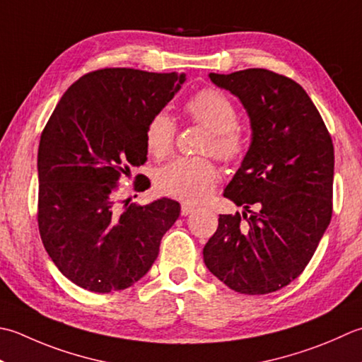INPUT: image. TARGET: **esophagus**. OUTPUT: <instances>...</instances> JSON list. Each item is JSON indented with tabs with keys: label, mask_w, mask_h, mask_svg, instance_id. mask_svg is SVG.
<instances>
[{
	"label": "esophagus",
	"mask_w": 362,
	"mask_h": 362,
	"mask_svg": "<svg viewBox=\"0 0 362 362\" xmlns=\"http://www.w3.org/2000/svg\"><path fill=\"white\" fill-rule=\"evenodd\" d=\"M194 210H196L194 205L187 204V202H183V204H182V216H188L189 214H193Z\"/></svg>",
	"instance_id": "obj_1"
}]
</instances>
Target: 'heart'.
I'll return each mask as SVG.
<instances>
[{"instance_id":"obj_1","label":"heart","mask_w":362,"mask_h":362,"mask_svg":"<svg viewBox=\"0 0 362 362\" xmlns=\"http://www.w3.org/2000/svg\"><path fill=\"white\" fill-rule=\"evenodd\" d=\"M191 119L210 130L204 146L205 153H214L224 161H233L242 155L245 139L237 129V110L223 92L202 89L185 103ZM175 138V122L166 111L153 115L146 127V146L153 157L163 158L171 152ZM218 171L207 158H175L157 173V187L171 197L199 202L214 189Z\"/></svg>"}]
</instances>
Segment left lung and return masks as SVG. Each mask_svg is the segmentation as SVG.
<instances>
[{
	"label": "left lung",
	"mask_w": 362,
	"mask_h": 362,
	"mask_svg": "<svg viewBox=\"0 0 362 362\" xmlns=\"http://www.w3.org/2000/svg\"><path fill=\"white\" fill-rule=\"evenodd\" d=\"M209 76L243 105L251 144L224 189L243 216L219 215L204 262L238 293H272L298 278L328 229L334 147L315 105L290 78L267 69Z\"/></svg>",
	"instance_id": "1"
}]
</instances>
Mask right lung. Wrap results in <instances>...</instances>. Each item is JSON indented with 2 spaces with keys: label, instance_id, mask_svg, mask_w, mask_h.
I'll use <instances>...</instances> for the list:
<instances>
[{
  "label": "right lung",
  "instance_id": "right-lung-1",
  "mask_svg": "<svg viewBox=\"0 0 362 362\" xmlns=\"http://www.w3.org/2000/svg\"><path fill=\"white\" fill-rule=\"evenodd\" d=\"M185 80L102 69L76 80L56 105L39 144L37 221L48 256L74 284L97 293L129 288L157 259L180 204H124L119 180L144 165L147 122Z\"/></svg>",
  "mask_w": 362,
  "mask_h": 362
}]
</instances>
